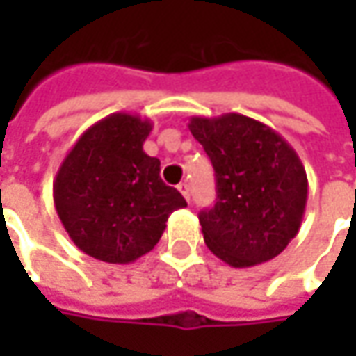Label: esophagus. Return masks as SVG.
<instances>
[{"instance_id":"obj_1","label":"esophagus","mask_w":356,"mask_h":356,"mask_svg":"<svg viewBox=\"0 0 356 356\" xmlns=\"http://www.w3.org/2000/svg\"><path fill=\"white\" fill-rule=\"evenodd\" d=\"M178 190H180V194H182L186 200H190V186L186 184V182H182V184L178 186Z\"/></svg>"}]
</instances>
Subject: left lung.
<instances>
[{
    "label": "left lung",
    "mask_w": 356,
    "mask_h": 356,
    "mask_svg": "<svg viewBox=\"0 0 356 356\" xmlns=\"http://www.w3.org/2000/svg\"><path fill=\"white\" fill-rule=\"evenodd\" d=\"M216 172L218 200L200 212L204 241L232 267L277 257L297 236L307 204V172L291 144L255 118L192 117Z\"/></svg>",
    "instance_id": "obj_1"
}]
</instances>
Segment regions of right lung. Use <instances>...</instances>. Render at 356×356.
Here are the masks:
<instances>
[{
    "mask_svg": "<svg viewBox=\"0 0 356 356\" xmlns=\"http://www.w3.org/2000/svg\"><path fill=\"white\" fill-rule=\"evenodd\" d=\"M148 118L113 113L85 130L53 182L55 210L76 248L106 264H132L162 238L168 216L186 208L162 182L160 160L143 150Z\"/></svg>",
    "mask_w": 356,
    "mask_h": 356,
    "instance_id": "1",
    "label": "right lung"
}]
</instances>
